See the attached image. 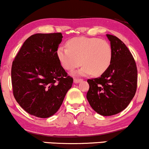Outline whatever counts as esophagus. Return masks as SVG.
I'll list each match as a JSON object with an SVG mask.
<instances>
[{
  "label": "esophagus",
  "instance_id": "esophagus-1",
  "mask_svg": "<svg viewBox=\"0 0 149 149\" xmlns=\"http://www.w3.org/2000/svg\"><path fill=\"white\" fill-rule=\"evenodd\" d=\"M82 79H77V78H75L74 79V84H77V83H79L80 81H81Z\"/></svg>",
  "mask_w": 149,
  "mask_h": 149
}]
</instances>
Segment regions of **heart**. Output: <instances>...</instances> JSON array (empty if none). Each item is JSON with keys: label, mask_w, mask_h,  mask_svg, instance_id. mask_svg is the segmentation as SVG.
Segmentation results:
<instances>
[{"label": "heart", "mask_w": 149, "mask_h": 149, "mask_svg": "<svg viewBox=\"0 0 149 149\" xmlns=\"http://www.w3.org/2000/svg\"><path fill=\"white\" fill-rule=\"evenodd\" d=\"M67 47H58L57 56L63 67L68 70L83 64L74 74L92 73L100 76L105 72L111 64L112 50L106 40L96 38H74L68 41Z\"/></svg>", "instance_id": "obj_1"}]
</instances>
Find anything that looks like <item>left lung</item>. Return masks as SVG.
<instances>
[{
	"mask_svg": "<svg viewBox=\"0 0 149 149\" xmlns=\"http://www.w3.org/2000/svg\"><path fill=\"white\" fill-rule=\"evenodd\" d=\"M112 50L109 68L98 78L88 79L86 98L93 109L102 116H112L128 106L135 95L137 70L127 47L120 39L107 35Z\"/></svg>",
	"mask_w": 149,
	"mask_h": 149,
	"instance_id": "obj_1",
	"label": "left lung"
}]
</instances>
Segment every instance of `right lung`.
Instances as JSON below:
<instances>
[{
    "instance_id": "1",
    "label": "right lung",
    "mask_w": 149,
    "mask_h": 149,
    "mask_svg": "<svg viewBox=\"0 0 149 149\" xmlns=\"http://www.w3.org/2000/svg\"><path fill=\"white\" fill-rule=\"evenodd\" d=\"M61 33H37L23 44L12 65L13 94L26 112L39 118L53 116L61 107L73 79L57 56Z\"/></svg>"
}]
</instances>
